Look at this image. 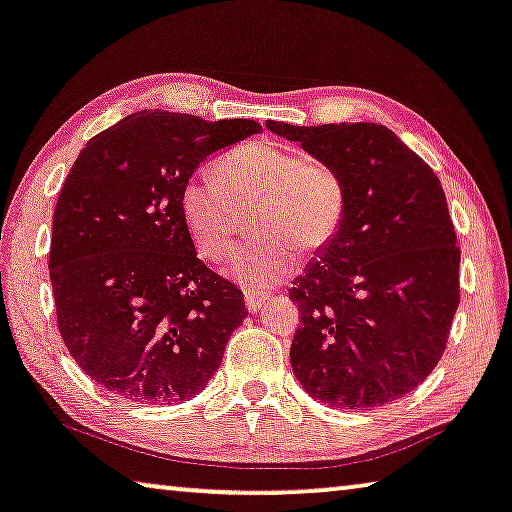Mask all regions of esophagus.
<instances>
[{"mask_svg": "<svg viewBox=\"0 0 512 512\" xmlns=\"http://www.w3.org/2000/svg\"><path fill=\"white\" fill-rule=\"evenodd\" d=\"M245 306L249 309V313H258L265 306V297L256 293H245Z\"/></svg>", "mask_w": 512, "mask_h": 512, "instance_id": "1", "label": "esophagus"}]
</instances>
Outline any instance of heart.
Segmentation results:
<instances>
[{"mask_svg":"<svg viewBox=\"0 0 512 512\" xmlns=\"http://www.w3.org/2000/svg\"><path fill=\"white\" fill-rule=\"evenodd\" d=\"M254 208L251 235L238 251L231 274L249 290H265L293 270L295 256H313L336 238L345 215L341 176L322 162H309L293 148L258 141L217 164V180L187 178L178 210L199 254L222 261L240 233L238 212Z\"/></svg>","mask_w":512,"mask_h":512,"instance_id":"obj_1","label":"heart"}]
</instances>
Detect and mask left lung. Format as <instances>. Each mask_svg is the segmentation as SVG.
<instances>
[{
    "mask_svg": "<svg viewBox=\"0 0 512 512\" xmlns=\"http://www.w3.org/2000/svg\"><path fill=\"white\" fill-rule=\"evenodd\" d=\"M265 125L345 187L341 229L290 288L300 306L293 373L329 407L393 403L439 364L460 304V247L442 183L384 125Z\"/></svg>",
    "mask_w": 512,
    "mask_h": 512,
    "instance_id": "8db88e82",
    "label": "left lung"
}]
</instances>
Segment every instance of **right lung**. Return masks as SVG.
<instances>
[{
    "label": "right lung",
    "instance_id": "add662e5",
    "mask_svg": "<svg viewBox=\"0 0 512 512\" xmlns=\"http://www.w3.org/2000/svg\"><path fill=\"white\" fill-rule=\"evenodd\" d=\"M261 125L144 109L86 141L52 219L57 325L77 366L132 403L194 398L245 320L178 210L194 169Z\"/></svg>",
    "mask_w": 512,
    "mask_h": 512
}]
</instances>
